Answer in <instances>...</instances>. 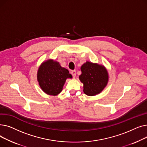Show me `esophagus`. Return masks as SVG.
<instances>
[{
  "instance_id": "1",
  "label": "esophagus",
  "mask_w": 147,
  "mask_h": 147,
  "mask_svg": "<svg viewBox=\"0 0 147 147\" xmlns=\"http://www.w3.org/2000/svg\"><path fill=\"white\" fill-rule=\"evenodd\" d=\"M71 74H72L73 78H75V77L76 76V70H72L71 71Z\"/></svg>"
}]
</instances>
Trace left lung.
Here are the masks:
<instances>
[{
	"label": "left lung",
	"mask_w": 147,
	"mask_h": 147,
	"mask_svg": "<svg viewBox=\"0 0 147 147\" xmlns=\"http://www.w3.org/2000/svg\"><path fill=\"white\" fill-rule=\"evenodd\" d=\"M79 80L83 84V92L88 96L99 94L107 86L109 73L104 65L86 61L80 67Z\"/></svg>",
	"instance_id": "8db88e82"
}]
</instances>
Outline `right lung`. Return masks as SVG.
<instances>
[{
	"mask_svg": "<svg viewBox=\"0 0 147 147\" xmlns=\"http://www.w3.org/2000/svg\"><path fill=\"white\" fill-rule=\"evenodd\" d=\"M72 78L67 69L62 67L59 62L52 59L43 61L37 69L38 84L45 93L49 95L59 94L67 79Z\"/></svg>",
	"mask_w": 147,
	"mask_h": 147,
	"instance_id": "right-lung-1",
	"label": "right lung"
}]
</instances>
